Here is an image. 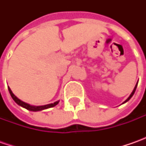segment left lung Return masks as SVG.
<instances>
[{"label":"left lung","mask_w":146,"mask_h":146,"mask_svg":"<svg viewBox=\"0 0 146 146\" xmlns=\"http://www.w3.org/2000/svg\"><path fill=\"white\" fill-rule=\"evenodd\" d=\"M137 84H138V82H137V84H136V86H135V88H134V89H133V91H132V93H131V95H130V96L128 97V98L127 99L126 101H125V102H124L123 103H125V102H127V101H129V100L131 99V98H132V96H133V94H134V93H135V91H136V89H137Z\"/></svg>","instance_id":"8db88e82"}]
</instances>
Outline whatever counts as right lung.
I'll return each mask as SVG.
<instances>
[{
    "label": "right lung",
    "instance_id": "obj_1",
    "mask_svg": "<svg viewBox=\"0 0 146 146\" xmlns=\"http://www.w3.org/2000/svg\"><path fill=\"white\" fill-rule=\"evenodd\" d=\"M8 89H9V93H10V95H11V97H12V98L14 99V101L16 102V103L18 104V105H19V106H21L22 107L26 108L27 110H31V111H39V110L48 109V108H50V107H53V106H55L56 105H58V102H54V103L48 104V105H45V106H31V105L26 103V102H23V101L19 100V98H17V97L14 95V93H12V91L10 90V88H9V87H8Z\"/></svg>",
    "mask_w": 146,
    "mask_h": 146
}]
</instances>
